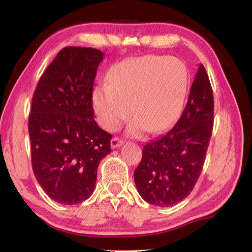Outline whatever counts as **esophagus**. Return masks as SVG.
<instances>
[{"instance_id": "obj_1", "label": "esophagus", "mask_w": 252, "mask_h": 252, "mask_svg": "<svg viewBox=\"0 0 252 252\" xmlns=\"http://www.w3.org/2000/svg\"><path fill=\"white\" fill-rule=\"evenodd\" d=\"M122 140H120V138H118V137H114L111 140V142H110V145H111V148L112 149H115V148H117V147H119V146H121L122 145Z\"/></svg>"}]
</instances>
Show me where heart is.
Wrapping results in <instances>:
<instances>
[{
	"mask_svg": "<svg viewBox=\"0 0 252 252\" xmlns=\"http://www.w3.org/2000/svg\"><path fill=\"white\" fill-rule=\"evenodd\" d=\"M109 83L93 91V106L99 125L112 131L131 114L129 132L161 133L172 126L183 109L189 71L178 58L148 55L118 63Z\"/></svg>",
	"mask_w": 252,
	"mask_h": 252,
	"instance_id": "heart-1",
	"label": "heart"
}]
</instances>
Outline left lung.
<instances>
[{"label": "left lung", "instance_id": "1", "mask_svg": "<svg viewBox=\"0 0 252 252\" xmlns=\"http://www.w3.org/2000/svg\"><path fill=\"white\" fill-rule=\"evenodd\" d=\"M213 106L211 84L200 65L178 122L143 147L134 181L144 200L169 207L190 194L205 163L212 134Z\"/></svg>", "mask_w": 252, "mask_h": 252}]
</instances>
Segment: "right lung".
Here are the masks:
<instances>
[{"label":"right lung","mask_w":252,"mask_h":252,"mask_svg":"<svg viewBox=\"0 0 252 252\" xmlns=\"http://www.w3.org/2000/svg\"><path fill=\"white\" fill-rule=\"evenodd\" d=\"M104 53L69 46L46 68L32 97L28 130L35 179L49 197L77 205L93 194L111 134L94 120L93 83Z\"/></svg>","instance_id":"obj_1"}]
</instances>
